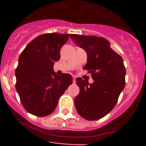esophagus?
<instances>
[{"label":"esophagus","mask_w":146,"mask_h":146,"mask_svg":"<svg viewBox=\"0 0 146 146\" xmlns=\"http://www.w3.org/2000/svg\"><path fill=\"white\" fill-rule=\"evenodd\" d=\"M76 82V78L75 77H73V83H75Z\"/></svg>","instance_id":"esophagus-1"}]
</instances>
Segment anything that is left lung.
I'll return each mask as SVG.
<instances>
[{
	"label": "left lung",
	"instance_id": "8db88e82",
	"mask_svg": "<svg viewBox=\"0 0 146 146\" xmlns=\"http://www.w3.org/2000/svg\"><path fill=\"white\" fill-rule=\"evenodd\" d=\"M70 37L87 52V64L83 69L90 72L94 80L88 84L81 77L76 79L80 88L79 95L74 99L76 110L88 121L99 120L114 108L124 88L126 69L123 59L106 38L78 34H70Z\"/></svg>",
	"mask_w": 146,
	"mask_h": 146
}]
</instances>
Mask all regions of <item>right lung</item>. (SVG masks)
<instances>
[{
  "label": "right lung",
  "mask_w": 146,
  "mask_h": 146,
  "mask_svg": "<svg viewBox=\"0 0 146 146\" xmlns=\"http://www.w3.org/2000/svg\"><path fill=\"white\" fill-rule=\"evenodd\" d=\"M69 34L44 33L36 37L20 54L15 71L16 89L23 108L31 114L47 116L55 110L60 96L72 83L69 74L52 71Z\"/></svg>",
  "instance_id": "obj_1"
}]
</instances>
